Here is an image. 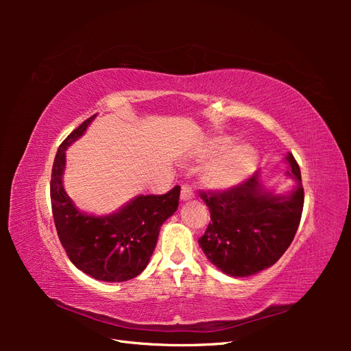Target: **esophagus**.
Listing matches in <instances>:
<instances>
[{
    "label": "esophagus",
    "instance_id": "obj_1",
    "mask_svg": "<svg viewBox=\"0 0 351 351\" xmlns=\"http://www.w3.org/2000/svg\"><path fill=\"white\" fill-rule=\"evenodd\" d=\"M195 197V192L193 189L190 186H183L182 187V195H180V199H182L183 202H187V200H192Z\"/></svg>",
    "mask_w": 351,
    "mask_h": 351
}]
</instances>
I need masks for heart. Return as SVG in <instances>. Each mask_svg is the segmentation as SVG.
<instances>
[{"label":"heart","instance_id":"1","mask_svg":"<svg viewBox=\"0 0 351 351\" xmlns=\"http://www.w3.org/2000/svg\"><path fill=\"white\" fill-rule=\"evenodd\" d=\"M210 159L202 168V183L212 190L231 189L246 180L258 162V152L247 143H232L217 136L202 142L193 152L197 161Z\"/></svg>","mask_w":351,"mask_h":351}]
</instances>
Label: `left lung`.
I'll list each match as a JSON object with an SVG mask.
<instances>
[{
  "label": "left lung",
  "instance_id": "left-lung-1",
  "mask_svg": "<svg viewBox=\"0 0 351 351\" xmlns=\"http://www.w3.org/2000/svg\"><path fill=\"white\" fill-rule=\"evenodd\" d=\"M285 176L295 186L289 193L265 187L259 173L226 192L200 193L210 222L199 246L208 261L230 277H250L277 262L299 228L304 192L300 168L291 154Z\"/></svg>",
  "mask_w": 351,
  "mask_h": 351
}]
</instances>
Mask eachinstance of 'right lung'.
I'll return each instance as SVG.
<instances>
[{"instance_id":"1","label":"right lung","mask_w":351,"mask_h":351,"mask_svg":"<svg viewBox=\"0 0 351 351\" xmlns=\"http://www.w3.org/2000/svg\"><path fill=\"white\" fill-rule=\"evenodd\" d=\"M97 114L73 130L58 147L51 174V205L60 241L74 267L92 278L121 282L137 277L155 250L159 230L178 208L180 186L165 195H139L110 215L82 212L64 190L66 151Z\"/></svg>"}]
</instances>
